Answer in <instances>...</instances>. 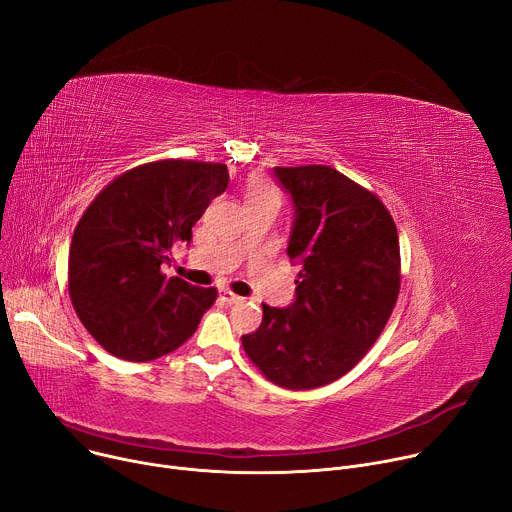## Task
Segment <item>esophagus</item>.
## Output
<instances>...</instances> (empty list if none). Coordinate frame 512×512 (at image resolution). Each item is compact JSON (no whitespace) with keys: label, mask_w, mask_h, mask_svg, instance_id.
Segmentation results:
<instances>
[{"label":"esophagus","mask_w":512,"mask_h":512,"mask_svg":"<svg viewBox=\"0 0 512 512\" xmlns=\"http://www.w3.org/2000/svg\"><path fill=\"white\" fill-rule=\"evenodd\" d=\"M220 300H222L224 304H239L243 298L237 296L235 292H230V290H220Z\"/></svg>","instance_id":"34e87169"}]
</instances>
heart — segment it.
I'll use <instances>...</instances> for the list:
<instances>
[{
	"label": "heart",
	"mask_w": 512,
	"mask_h": 512,
	"mask_svg": "<svg viewBox=\"0 0 512 512\" xmlns=\"http://www.w3.org/2000/svg\"><path fill=\"white\" fill-rule=\"evenodd\" d=\"M265 196L277 198V194L269 188V185L261 177H251L249 183H247V200H251V198H265Z\"/></svg>",
	"instance_id": "1"
}]
</instances>
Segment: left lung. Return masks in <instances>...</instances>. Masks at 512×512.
<instances>
[{
    "instance_id": "obj_1",
    "label": "left lung",
    "mask_w": 512,
    "mask_h": 512,
    "mask_svg": "<svg viewBox=\"0 0 512 512\" xmlns=\"http://www.w3.org/2000/svg\"><path fill=\"white\" fill-rule=\"evenodd\" d=\"M296 208L288 255L302 263L296 300L263 304L243 347L288 390L327 386L382 335L400 292V243L382 200L329 165L273 167Z\"/></svg>"
}]
</instances>
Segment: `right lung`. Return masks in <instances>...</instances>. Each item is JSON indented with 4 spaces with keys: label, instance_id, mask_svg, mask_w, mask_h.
Segmentation results:
<instances>
[{
    "label": "right lung",
    "instance_id": "obj_1",
    "mask_svg": "<svg viewBox=\"0 0 512 512\" xmlns=\"http://www.w3.org/2000/svg\"><path fill=\"white\" fill-rule=\"evenodd\" d=\"M226 185L224 163L163 159L124 171L87 206L71 239L69 296L108 353L151 361L196 333L218 292L163 265Z\"/></svg>",
    "mask_w": 512,
    "mask_h": 512
}]
</instances>
